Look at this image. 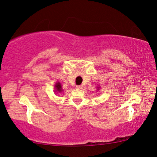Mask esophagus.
Returning <instances> with one entry per match:
<instances>
[{"label": "esophagus", "instance_id": "34e87169", "mask_svg": "<svg viewBox=\"0 0 157 157\" xmlns=\"http://www.w3.org/2000/svg\"><path fill=\"white\" fill-rule=\"evenodd\" d=\"M76 88L78 89H81L82 88V85H77Z\"/></svg>", "mask_w": 157, "mask_h": 157}]
</instances>
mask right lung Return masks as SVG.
<instances>
[{
    "label": "right lung",
    "mask_w": 157,
    "mask_h": 157,
    "mask_svg": "<svg viewBox=\"0 0 157 157\" xmlns=\"http://www.w3.org/2000/svg\"><path fill=\"white\" fill-rule=\"evenodd\" d=\"M55 89H56V91H58V92H61L62 91V89H61V84L59 82H57L55 84Z\"/></svg>",
    "instance_id": "1"
}]
</instances>
